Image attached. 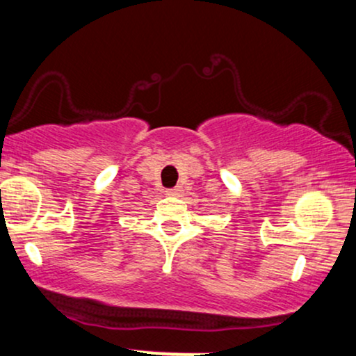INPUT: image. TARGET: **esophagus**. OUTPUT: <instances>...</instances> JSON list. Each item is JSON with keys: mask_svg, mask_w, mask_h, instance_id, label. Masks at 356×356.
I'll list each match as a JSON object with an SVG mask.
<instances>
[{"mask_svg": "<svg viewBox=\"0 0 356 356\" xmlns=\"http://www.w3.org/2000/svg\"><path fill=\"white\" fill-rule=\"evenodd\" d=\"M181 187H174V189H167L165 194L167 195H172V197H175V195H181Z\"/></svg>", "mask_w": 356, "mask_h": 356, "instance_id": "esophagus-1", "label": "esophagus"}]
</instances>
